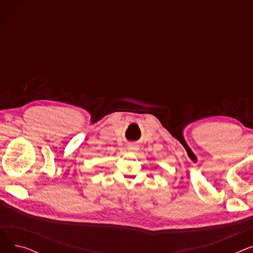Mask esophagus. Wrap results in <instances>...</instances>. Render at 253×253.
Here are the masks:
<instances>
[{"label":"esophagus","mask_w":253,"mask_h":253,"mask_svg":"<svg viewBox=\"0 0 253 253\" xmlns=\"http://www.w3.org/2000/svg\"><path fill=\"white\" fill-rule=\"evenodd\" d=\"M129 150H131V151H137V147H136V145H130Z\"/></svg>","instance_id":"obj_1"}]
</instances>
